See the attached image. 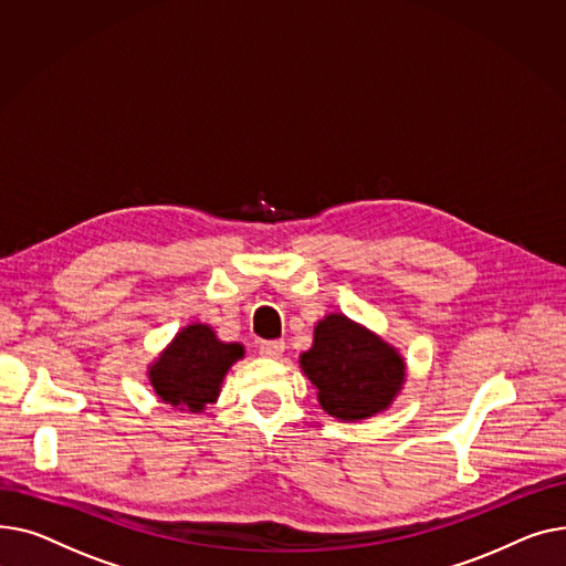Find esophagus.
I'll list each match as a JSON object with an SVG mask.
<instances>
[{"instance_id": "obj_1", "label": "esophagus", "mask_w": 566, "mask_h": 566, "mask_svg": "<svg viewBox=\"0 0 566 566\" xmlns=\"http://www.w3.org/2000/svg\"><path fill=\"white\" fill-rule=\"evenodd\" d=\"M258 352L264 358H281L285 352V343L283 340H262L258 345Z\"/></svg>"}]
</instances>
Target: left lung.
<instances>
[{"label": "left lung", "mask_w": 566, "mask_h": 566, "mask_svg": "<svg viewBox=\"0 0 566 566\" xmlns=\"http://www.w3.org/2000/svg\"><path fill=\"white\" fill-rule=\"evenodd\" d=\"M298 363L317 388L319 407L347 422L386 411L407 375L395 347L340 313L317 322L313 347Z\"/></svg>", "instance_id": "8db88e82"}]
</instances>
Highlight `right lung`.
<instances>
[{"label": "right lung", "instance_id": "add662e5", "mask_svg": "<svg viewBox=\"0 0 566 566\" xmlns=\"http://www.w3.org/2000/svg\"><path fill=\"white\" fill-rule=\"evenodd\" d=\"M242 356L240 343L219 340L208 324H189L150 365L148 379L164 405L201 413L217 402L226 373Z\"/></svg>", "mask_w": 566, "mask_h": 566}]
</instances>
